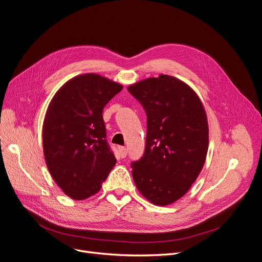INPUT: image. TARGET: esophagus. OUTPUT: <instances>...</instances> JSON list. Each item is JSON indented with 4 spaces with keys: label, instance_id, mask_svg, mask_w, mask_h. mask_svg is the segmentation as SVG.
Masks as SVG:
<instances>
[{
    "label": "esophagus",
    "instance_id": "34e87169",
    "mask_svg": "<svg viewBox=\"0 0 262 262\" xmlns=\"http://www.w3.org/2000/svg\"><path fill=\"white\" fill-rule=\"evenodd\" d=\"M119 154H120V156L122 158H124L126 156V148L123 147V146H120L119 147Z\"/></svg>",
    "mask_w": 262,
    "mask_h": 262
}]
</instances>
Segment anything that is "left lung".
Segmentation results:
<instances>
[{
    "label": "left lung",
    "mask_w": 262,
    "mask_h": 262,
    "mask_svg": "<svg viewBox=\"0 0 262 262\" xmlns=\"http://www.w3.org/2000/svg\"><path fill=\"white\" fill-rule=\"evenodd\" d=\"M128 91L147 117L144 155L131 164L134 184L150 203L165 207L184 196L203 168L207 113L191 87L170 75L145 78Z\"/></svg>",
    "instance_id": "8db88e82"
}]
</instances>
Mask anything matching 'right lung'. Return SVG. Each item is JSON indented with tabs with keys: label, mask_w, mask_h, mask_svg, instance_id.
Masks as SVG:
<instances>
[{
	"label": "right lung",
	"mask_w": 262,
	"mask_h": 262,
	"mask_svg": "<svg viewBox=\"0 0 262 262\" xmlns=\"http://www.w3.org/2000/svg\"><path fill=\"white\" fill-rule=\"evenodd\" d=\"M122 89L99 74H81L60 87L47 109L42 125L47 167L73 200L96 194L116 165L102 110Z\"/></svg>",
	"instance_id": "add662e5"
}]
</instances>
